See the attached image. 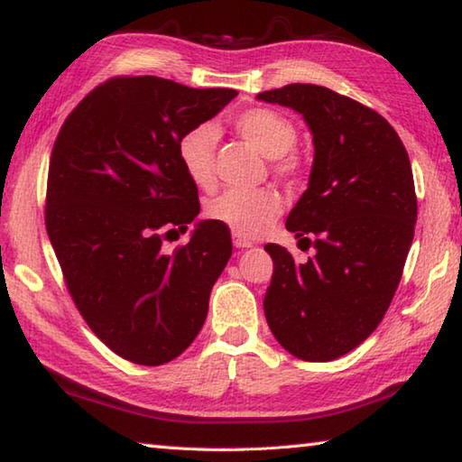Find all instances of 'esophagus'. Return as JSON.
<instances>
[{
  "mask_svg": "<svg viewBox=\"0 0 462 462\" xmlns=\"http://www.w3.org/2000/svg\"><path fill=\"white\" fill-rule=\"evenodd\" d=\"M253 245H254V242H250V240L236 236V234H234V246H236V248H250Z\"/></svg>",
  "mask_w": 462,
  "mask_h": 462,
  "instance_id": "1",
  "label": "esophagus"
}]
</instances>
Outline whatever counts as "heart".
<instances>
[{
	"label": "heart",
	"mask_w": 462,
	"mask_h": 462,
	"mask_svg": "<svg viewBox=\"0 0 462 462\" xmlns=\"http://www.w3.org/2000/svg\"><path fill=\"white\" fill-rule=\"evenodd\" d=\"M234 130L273 159V169L279 175L293 177L301 171L300 156L291 152L297 140L295 124L283 114L269 107H250L234 116ZM214 144L216 132L209 126H198L185 132L177 144L179 162L191 181L209 189L214 185ZM281 209V198L275 189H232L209 201V220L230 228L242 238H254L275 220Z\"/></svg>",
	"instance_id": "heart-1"
}]
</instances>
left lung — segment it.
<instances>
[{
  "label": "left lung",
  "instance_id": "8db88e82",
  "mask_svg": "<svg viewBox=\"0 0 462 462\" xmlns=\"http://www.w3.org/2000/svg\"><path fill=\"white\" fill-rule=\"evenodd\" d=\"M256 99L295 109L314 136L308 189L287 216L316 254L295 263L267 245L275 271L264 293L273 336L301 361L326 363L374 332L400 285L418 199L410 156L374 109L322 85L291 83Z\"/></svg>",
  "mask_w": 462,
  "mask_h": 462
}]
</instances>
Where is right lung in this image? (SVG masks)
Returning <instances> with one entry per match:
<instances>
[{
    "mask_svg": "<svg viewBox=\"0 0 462 462\" xmlns=\"http://www.w3.org/2000/svg\"><path fill=\"white\" fill-rule=\"evenodd\" d=\"M238 96L162 77H114L81 99L54 140L46 232L85 322L116 355L159 366L195 340L232 254L226 226L195 224L198 187L179 162L185 132Z\"/></svg>",
    "mask_w": 462,
    "mask_h": 462,
    "instance_id": "right-lung-1",
    "label": "right lung"
}]
</instances>
